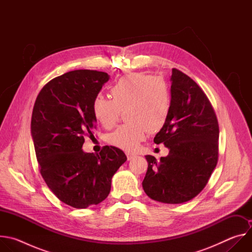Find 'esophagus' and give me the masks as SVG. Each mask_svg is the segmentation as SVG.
I'll return each mask as SVG.
<instances>
[{"mask_svg": "<svg viewBox=\"0 0 252 252\" xmlns=\"http://www.w3.org/2000/svg\"><path fill=\"white\" fill-rule=\"evenodd\" d=\"M134 157H135V155H133V154H129V153H126V158H127V159H128V160L132 159Z\"/></svg>", "mask_w": 252, "mask_h": 252, "instance_id": "34e87169", "label": "esophagus"}]
</instances>
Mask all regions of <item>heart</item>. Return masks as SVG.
I'll use <instances>...</instances> for the list:
<instances>
[{"mask_svg":"<svg viewBox=\"0 0 252 252\" xmlns=\"http://www.w3.org/2000/svg\"><path fill=\"white\" fill-rule=\"evenodd\" d=\"M112 99L96 94L92 102L94 119L104 127L118 123L122 112L126 125L107 136L111 145L122 150L135 151L147 132L157 133L165 126L171 107L168 84L161 77L133 73L121 78L111 88Z\"/></svg>","mask_w":252,"mask_h":252,"instance_id":"b5f03b06","label":"heart"}]
</instances>
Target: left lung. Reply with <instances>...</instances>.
<instances>
[{
  "mask_svg": "<svg viewBox=\"0 0 252 252\" xmlns=\"http://www.w3.org/2000/svg\"><path fill=\"white\" fill-rule=\"evenodd\" d=\"M170 81V114L154 139L169 153L159 160L146 156L142 188L154 200L177 204L195 197L208 183L219 159L220 127L209 99L192 79L172 68Z\"/></svg>",
  "mask_w": 252,
  "mask_h": 252,
  "instance_id": "obj_1",
  "label": "left lung"
}]
</instances>
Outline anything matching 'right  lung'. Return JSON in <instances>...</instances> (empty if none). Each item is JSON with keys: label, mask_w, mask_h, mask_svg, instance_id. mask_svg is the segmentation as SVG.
<instances>
[{"label": "right lung", "mask_w": 252, "mask_h": 252, "mask_svg": "<svg viewBox=\"0 0 252 252\" xmlns=\"http://www.w3.org/2000/svg\"><path fill=\"white\" fill-rule=\"evenodd\" d=\"M110 80L103 71L77 69L50 81L35 99L31 132L40 172L53 193L75 208L104 200L112 178L126 160L125 153L105 146L85 153V136H94L92 102Z\"/></svg>", "instance_id": "right-lung-1"}]
</instances>
